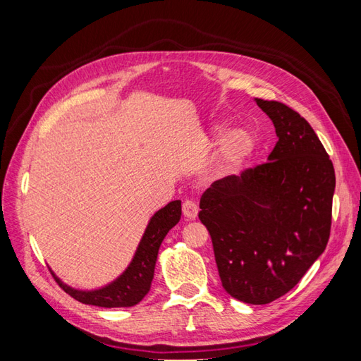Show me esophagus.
Returning a JSON list of instances; mask_svg holds the SVG:
<instances>
[{"instance_id":"obj_1","label":"esophagus","mask_w":361,"mask_h":361,"mask_svg":"<svg viewBox=\"0 0 361 361\" xmlns=\"http://www.w3.org/2000/svg\"><path fill=\"white\" fill-rule=\"evenodd\" d=\"M182 212H183V216H187L188 220H194V218L197 216V212H199L197 203L187 199V200L183 202V204H182Z\"/></svg>"}]
</instances>
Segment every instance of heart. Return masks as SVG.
<instances>
[{
    "label": "heart",
    "mask_w": 361,
    "mask_h": 361,
    "mask_svg": "<svg viewBox=\"0 0 361 361\" xmlns=\"http://www.w3.org/2000/svg\"><path fill=\"white\" fill-rule=\"evenodd\" d=\"M255 149V140L244 129H235L228 133L216 155V169L220 173L236 170L247 161Z\"/></svg>",
    "instance_id": "1"
}]
</instances>
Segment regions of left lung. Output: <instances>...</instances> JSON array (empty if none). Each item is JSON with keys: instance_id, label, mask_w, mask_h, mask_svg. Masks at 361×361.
<instances>
[{"instance_id": "left-lung-1", "label": "left lung", "mask_w": 361, "mask_h": 361, "mask_svg": "<svg viewBox=\"0 0 361 361\" xmlns=\"http://www.w3.org/2000/svg\"><path fill=\"white\" fill-rule=\"evenodd\" d=\"M279 141L268 161L215 180L200 199L223 288L248 304L288 293L326 247L336 174L307 120L256 99Z\"/></svg>"}]
</instances>
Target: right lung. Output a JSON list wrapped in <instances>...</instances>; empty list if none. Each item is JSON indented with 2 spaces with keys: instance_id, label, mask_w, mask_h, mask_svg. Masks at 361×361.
<instances>
[{
  "instance_id": "1",
  "label": "right lung",
  "mask_w": 361,
  "mask_h": 361,
  "mask_svg": "<svg viewBox=\"0 0 361 361\" xmlns=\"http://www.w3.org/2000/svg\"><path fill=\"white\" fill-rule=\"evenodd\" d=\"M182 207L180 200L170 202L166 207L159 209L150 218L146 232L141 238L135 256L128 269L111 285L97 290H78L64 285L60 279H56L59 286L69 293L72 298L82 304L97 305V307H130L138 304L146 297L154 279L158 250L162 239L166 238L171 227L180 220Z\"/></svg>"
}]
</instances>
